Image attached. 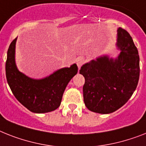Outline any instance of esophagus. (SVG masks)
Listing matches in <instances>:
<instances>
[{"instance_id": "1", "label": "esophagus", "mask_w": 146, "mask_h": 146, "mask_svg": "<svg viewBox=\"0 0 146 146\" xmlns=\"http://www.w3.org/2000/svg\"><path fill=\"white\" fill-rule=\"evenodd\" d=\"M85 62V59L83 58V57H80L77 60V65H78V68H80L81 67V66L84 64V62Z\"/></svg>"}]
</instances>
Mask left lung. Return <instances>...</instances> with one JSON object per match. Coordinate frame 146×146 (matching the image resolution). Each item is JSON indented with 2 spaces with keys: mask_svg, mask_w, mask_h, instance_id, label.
<instances>
[{
  "mask_svg": "<svg viewBox=\"0 0 146 146\" xmlns=\"http://www.w3.org/2000/svg\"><path fill=\"white\" fill-rule=\"evenodd\" d=\"M116 58L98 56L81 66L85 78L84 101L90 111L102 114L115 112L129 100L138 84L139 56L131 35L119 27Z\"/></svg>",
  "mask_w": 146,
  "mask_h": 146,
  "instance_id": "1",
  "label": "left lung"
}]
</instances>
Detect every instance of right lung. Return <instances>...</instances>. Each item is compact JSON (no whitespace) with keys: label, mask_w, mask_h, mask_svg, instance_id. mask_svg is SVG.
<instances>
[{"label":"right lung","mask_w":146,"mask_h":146,"mask_svg":"<svg viewBox=\"0 0 146 146\" xmlns=\"http://www.w3.org/2000/svg\"><path fill=\"white\" fill-rule=\"evenodd\" d=\"M17 38L7 51L6 77L13 95L23 106L36 113H48L60 107L66 86L78 73L74 64L62 68L42 79H33L19 72L15 64Z\"/></svg>","instance_id":"1"}]
</instances>
